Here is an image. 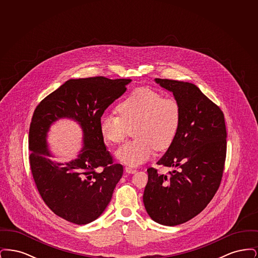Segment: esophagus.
Returning <instances> with one entry per match:
<instances>
[{
    "label": "esophagus",
    "mask_w": 258,
    "mask_h": 258,
    "mask_svg": "<svg viewBox=\"0 0 258 258\" xmlns=\"http://www.w3.org/2000/svg\"><path fill=\"white\" fill-rule=\"evenodd\" d=\"M124 170H125L126 173H128V174H134V173L136 172V169H135V168H132V167H128V166H125Z\"/></svg>",
    "instance_id": "obj_1"
}]
</instances>
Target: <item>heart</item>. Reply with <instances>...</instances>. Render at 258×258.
Instances as JSON below:
<instances>
[{
	"instance_id": "1",
	"label": "heart",
	"mask_w": 258,
	"mask_h": 258,
	"mask_svg": "<svg viewBox=\"0 0 258 258\" xmlns=\"http://www.w3.org/2000/svg\"><path fill=\"white\" fill-rule=\"evenodd\" d=\"M118 115L105 112L99 119L101 137L111 144H119L134 126L135 138L116 152L117 159L136 166L149 160L155 150L171 146L181 123L179 101L149 87H139L118 104Z\"/></svg>"
}]
</instances>
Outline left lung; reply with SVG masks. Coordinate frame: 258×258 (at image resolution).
<instances>
[{
	"instance_id": "obj_1",
	"label": "left lung",
	"mask_w": 258,
	"mask_h": 258,
	"mask_svg": "<svg viewBox=\"0 0 258 258\" xmlns=\"http://www.w3.org/2000/svg\"><path fill=\"white\" fill-rule=\"evenodd\" d=\"M173 93L181 123L171 146L157 164L173 167L168 175L148 168L143 202L153 221L174 226L203 211L221 184L226 158V127L221 108L195 84L155 79Z\"/></svg>"
}]
</instances>
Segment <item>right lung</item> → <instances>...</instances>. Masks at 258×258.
<instances>
[{"instance_id": "obj_1", "label": "right lung", "mask_w": 258, "mask_h": 258, "mask_svg": "<svg viewBox=\"0 0 258 258\" xmlns=\"http://www.w3.org/2000/svg\"><path fill=\"white\" fill-rule=\"evenodd\" d=\"M131 81L103 76L70 79L35 109L29 131L31 171L45 204L66 221L81 225L97 220L122 178L123 166L113 163L99 119ZM61 117L73 118L84 131L85 147L77 159L66 164L49 160L46 142L49 125Z\"/></svg>"}]
</instances>
